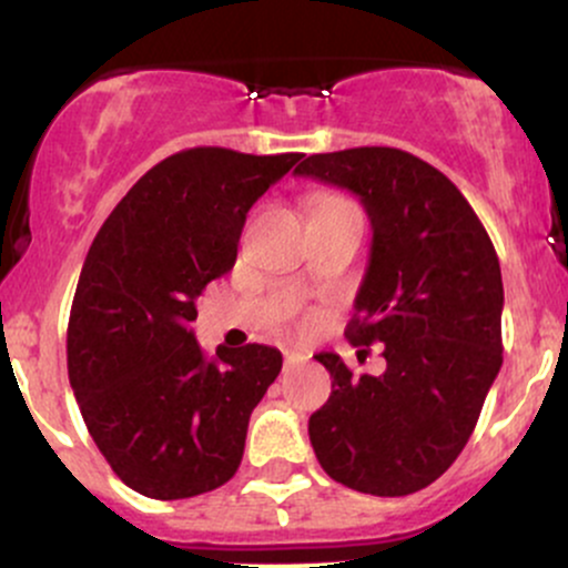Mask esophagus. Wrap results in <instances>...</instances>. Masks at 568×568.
<instances>
[{"label": "esophagus", "mask_w": 568, "mask_h": 568, "mask_svg": "<svg viewBox=\"0 0 568 568\" xmlns=\"http://www.w3.org/2000/svg\"><path fill=\"white\" fill-rule=\"evenodd\" d=\"M283 358H285V366H298V364H304V361L310 358V353H304V351H285Z\"/></svg>", "instance_id": "obj_1"}]
</instances>
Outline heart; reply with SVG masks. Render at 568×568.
<instances>
[{
    "label": "heart",
    "mask_w": 568,
    "mask_h": 568,
    "mask_svg": "<svg viewBox=\"0 0 568 568\" xmlns=\"http://www.w3.org/2000/svg\"><path fill=\"white\" fill-rule=\"evenodd\" d=\"M326 199H332V196H326Z\"/></svg>",
    "instance_id": "b5f03b06"
}]
</instances>
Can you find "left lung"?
<instances>
[{
	"instance_id": "1",
	"label": "left lung",
	"mask_w": 568,
	"mask_h": 568,
	"mask_svg": "<svg viewBox=\"0 0 568 568\" xmlns=\"http://www.w3.org/2000/svg\"><path fill=\"white\" fill-rule=\"evenodd\" d=\"M296 174L353 191L372 253L345 336L383 342L385 372L355 377L336 353L315 358L332 396L310 417L323 471L372 496H407L450 469L501 369V266L450 180L398 148L315 153Z\"/></svg>"
}]
</instances>
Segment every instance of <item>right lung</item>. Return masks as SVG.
I'll list each match as a JSON object with an SVG mask.
<instances>
[{"label":"right lung","instance_id":"obj_1","mask_svg":"<svg viewBox=\"0 0 568 568\" xmlns=\"http://www.w3.org/2000/svg\"><path fill=\"white\" fill-rule=\"evenodd\" d=\"M298 159L174 153L136 180L85 255L67 369L99 453L136 494L191 498L240 469L283 355L245 345L204 358L189 323L207 283L234 266L247 210Z\"/></svg>","mask_w":568,"mask_h":568}]
</instances>
